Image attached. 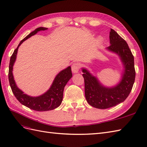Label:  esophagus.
Here are the masks:
<instances>
[{"instance_id":"esophagus-1","label":"esophagus","mask_w":147,"mask_h":147,"mask_svg":"<svg viewBox=\"0 0 147 147\" xmlns=\"http://www.w3.org/2000/svg\"><path fill=\"white\" fill-rule=\"evenodd\" d=\"M81 65L79 63H74L71 66V69L73 73H78L79 69H80Z\"/></svg>"}]
</instances>
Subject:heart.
I'll return each instance as SVG.
<instances>
[{"instance_id":"1","label":"heart","mask_w":147,"mask_h":147,"mask_svg":"<svg viewBox=\"0 0 147 147\" xmlns=\"http://www.w3.org/2000/svg\"><path fill=\"white\" fill-rule=\"evenodd\" d=\"M98 43H100V40H99V41H98Z\"/></svg>"}]
</instances>
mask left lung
Listing matches in <instances>:
<instances>
[{
	"mask_svg": "<svg viewBox=\"0 0 147 147\" xmlns=\"http://www.w3.org/2000/svg\"><path fill=\"white\" fill-rule=\"evenodd\" d=\"M111 45L107 50L117 53L125 67L121 82L112 88L101 85L97 78L86 69H82L85 96L88 102L97 109L110 108L123 102L132 89L135 78L134 58L128 44L113 29L110 32Z\"/></svg>",
	"mask_w": 147,
	"mask_h": 147,
	"instance_id": "obj_1",
	"label": "left lung"
}]
</instances>
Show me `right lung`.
<instances>
[{
	"label": "right lung",
	"instance_id": "1",
	"mask_svg": "<svg viewBox=\"0 0 147 147\" xmlns=\"http://www.w3.org/2000/svg\"><path fill=\"white\" fill-rule=\"evenodd\" d=\"M47 29V28L39 27L24 38L18 44L17 48L14 50L13 54L11 56L9 64V80L10 88L12 89L14 96L22 104L36 111H51L59 106L63 100L64 88L67 81L72 77L71 67L69 66L66 69L61 71L56 76L50 89L44 94L39 97H33L25 94L16 86L12 74V70L13 64L16 59L18 47L25 40L34 35L38 32L45 30Z\"/></svg>",
	"mask_w": 147,
	"mask_h": 147
}]
</instances>
